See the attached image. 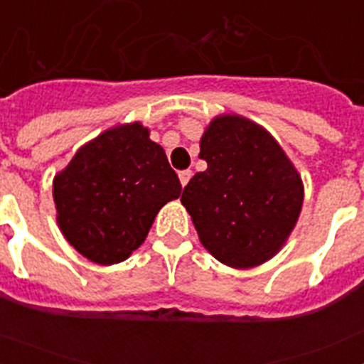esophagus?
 <instances>
[{
    "instance_id": "obj_1",
    "label": "esophagus",
    "mask_w": 364,
    "mask_h": 364,
    "mask_svg": "<svg viewBox=\"0 0 364 364\" xmlns=\"http://www.w3.org/2000/svg\"><path fill=\"white\" fill-rule=\"evenodd\" d=\"M191 169H184V171H180L178 173V178H180V184L186 186L189 182V178H191Z\"/></svg>"
}]
</instances>
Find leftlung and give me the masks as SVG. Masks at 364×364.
<instances>
[{"label":"left lung","mask_w":364,"mask_h":364,"mask_svg":"<svg viewBox=\"0 0 364 364\" xmlns=\"http://www.w3.org/2000/svg\"><path fill=\"white\" fill-rule=\"evenodd\" d=\"M205 171L182 193L202 246L222 264L253 268L284 246L301 215V175L277 140L239 114L213 118L200 138Z\"/></svg>","instance_id":"left-lung-1"}]
</instances>
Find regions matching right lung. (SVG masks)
<instances>
[{
  "label": "right lung",
  "mask_w": 364,
  "mask_h": 364,
  "mask_svg": "<svg viewBox=\"0 0 364 364\" xmlns=\"http://www.w3.org/2000/svg\"><path fill=\"white\" fill-rule=\"evenodd\" d=\"M182 186L140 122L111 127L80 147L54 176L58 226L96 264H117L142 246L162 205Z\"/></svg>",
  "instance_id": "right-lung-1"
}]
</instances>
